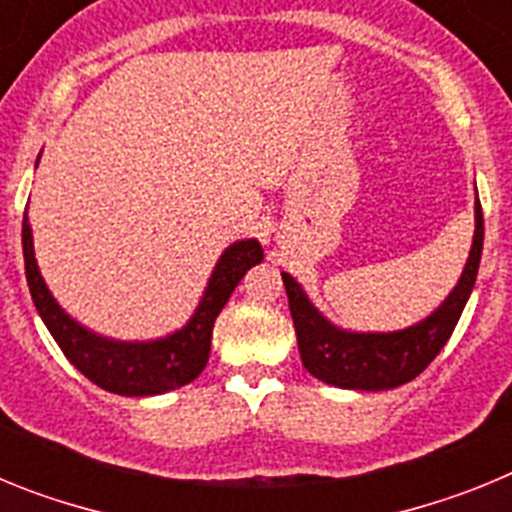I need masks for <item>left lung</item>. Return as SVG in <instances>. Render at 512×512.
Here are the masks:
<instances>
[{
    "label": "left lung",
    "instance_id": "obj_1",
    "mask_svg": "<svg viewBox=\"0 0 512 512\" xmlns=\"http://www.w3.org/2000/svg\"><path fill=\"white\" fill-rule=\"evenodd\" d=\"M485 241L482 205L474 202V241L461 279L436 312L420 323L392 333H354L330 323L318 307L307 300L305 289L282 271L289 297V312L295 320L297 346L302 364L320 382L341 390L379 392L392 390L418 377L438 356L459 323L464 305L477 282L479 259Z\"/></svg>",
    "mask_w": 512,
    "mask_h": 512
}]
</instances>
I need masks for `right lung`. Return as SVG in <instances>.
<instances>
[{
	"label": "right lung",
	"mask_w": 512,
	"mask_h": 512,
	"mask_svg": "<svg viewBox=\"0 0 512 512\" xmlns=\"http://www.w3.org/2000/svg\"><path fill=\"white\" fill-rule=\"evenodd\" d=\"M40 161V156H38ZM22 256L30 295L45 328L61 346L63 356L79 369L89 382L115 395L148 397L184 387L202 374L210 359L212 328L233 289L251 266L264 261V248L256 238H246L228 246L217 261L207 282L205 295L187 325L156 341H115L104 338L76 323L69 312L53 300L51 289L40 277L33 251V230L22 217Z\"/></svg>",
	"instance_id": "obj_1"
}]
</instances>
